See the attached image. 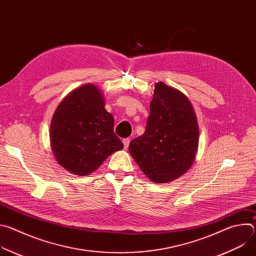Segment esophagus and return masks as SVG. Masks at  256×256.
Returning <instances> with one entry per match:
<instances>
[{
	"mask_svg": "<svg viewBox=\"0 0 256 256\" xmlns=\"http://www.w3.org/2000/svg\"><path fill=\"white\" fill-rule=\"evenodd\" d=\"M130 142V138H124V140H122V144H124V147L126 150L128 148Z\"/></svg>",
	"mask_w": 256,
	"mask_h": 256,
	"instance_id": "esophagus-1",
	"label": "esophagus"
}]
</instances>
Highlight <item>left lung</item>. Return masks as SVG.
<instances>
[{"instance_id":"1","label":"left lung","mask_w":256,"mask_h":256,"mask_svg":"<svg viewBox=\"0 0 256 256\" xmlns=\"http://www.w3.org/2000/svg\"><path fill=\"white\" fill-rule=\"evenodd\" d=\"M198 147V124L188 98L163 82L155 85L144 134L130 144V153L144 175L166 184L192 165Z\"/></svg>"}]
</instances>
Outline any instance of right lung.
I'll return each instance as SVG.
<instances>
[{"label": "right lung", "mask_w": 256, "mask_h": 256, "mask_svg": "<svg viewBox=\"0 0 256 256\" xmlns=\"http://www.w3.org/2000/svg\"><path fill=\"white\" fill-rule=\"evenodd\" d=\"M102 92L93 84L68 94L50 124V144L58 163L76 175L94 172L124 148L114 130V116L104 108Z\"/></svg>", "instance_id": "right-lung-1"}]
</instances>
